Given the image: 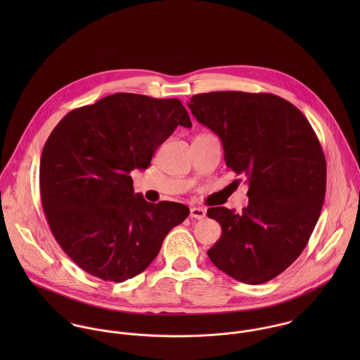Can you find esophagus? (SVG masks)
Listing matches in <instances>:
<instances>
[{
	"label": "esophagus",
	"instance_id": "obj_1",
	"mask_svg": "<svg viewBox=\"0 0 360 360\" xmlns=\"http://www.w3.org/2000/svg\"><path fill=\"white\" fill-rule=\"evenodd\" d=\"M205 216L206 212L202 207H191V209H190V217H191V219L202 220Z\"/></svg>",
	"mask_w": 360,
	"mask_h": 360
}]
</instances>
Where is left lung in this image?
<instances>
[{
  "label": "left lung",
  "mask_w": 360,
  "mask_h": 360,
  "mask_svg": "<svg viewBox=\"0 0 360 360\" xmlns=\"http://www.w3.org/2000/svg\"><path fill=\"white\" fill-rule=\"evenodd\" d=\"M188 108L250 186L241 214L207 209L221 226L207 257L241 283H266L302 254L319 220L327 174L319 139L304 113L274 94L213 91L194 96Z\"/></svg>",
  "instance_id": "left-lung-1"
}]
</instances>
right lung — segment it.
I'll list each match as a JSON object with an SVG mask.
<instances>
[{
    "label": "right lung",
    "instance_id": "right-lung-1",
    "mask_svg": "<svg viewBox=\"0 0 360 360\" xmlns=\"http://www.w3.org/2000/svg\"><path fill=\"white\" fill-rule=\"evenodd\" d=\"M177 126L191 127L180 100L117 93L70 110L40 162L41 205L55 240L77 266L105 281L144 271L190 209L134 194L133 169H147Z\"/></svg>",
    "mask_w": 360,
    "mask_h": 360
}]
</instances>
